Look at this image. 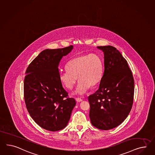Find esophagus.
<instances>
[{
	"mask_svg": "<svg viewBox=\"0 0 155 155\" xmlns=\"http://www.w3.org/2000/svg\"><path fill=\"white\" fill-rule=\"evenodd\" d=\"M75 99L78 102H80L83 101V99H81L80 98H76Z\"/></svg>",
	"mask_w": 155,
	"mask_h": 155,
	"instance_id": "1",
	"label": "esophagus"
}]
</instances>
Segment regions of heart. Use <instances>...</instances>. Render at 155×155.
I'll return each mask as SVG.
<instances>
[{"instance_id": "1", "label": "heart", "mask_w": 155, "mask_h": 155, "mask_svg": "<svg viewBox=\"0 0 155 155\" xmlns=\"http://www.w3.org/2000/svg\"><path fill=\"white\" fill-rule=\"evenodd\" d=\"M67 70L60 72V80L64 87L72 89L77 77L79 80L75 93L83 95L91 87L101 81L103 74V63L99 56L89 54L77 56L68 62Z\"/></svg>"}]
</instances>
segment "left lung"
<instances>
[{
  "mask_svg": "<svg viewBox=\"0 0 155 155\" xmlns=\"http://www.w3.org/2000/svg\"><path fill=\"white\" fill-rule=\"evenodd\" d=\"M103 52L104 70L99 89L88 97L91 123L99 129L117 127L131 110L134 81L127 61L116 48L101 46Z\"/></svg>",
  "mask_w": 155,
  "mask_h": 155,
  "instance_id": "obj_1",
  "label": "left lung"
}]
</instances>
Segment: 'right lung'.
I'll list each match as a JSON object with an SVG mask.
<instances>
[{"label":"right lung","mask_w":155,"mask_h":155,"mask_svg":"<svg viewBox=\"0 0 155 155\" xmlns=\"http://www.w3.org/2000/svg\"><path fill=\"white\" fill-rule=\"evenodd\" d=\"M74 47L45 49L29 64L24 79V98L32 119L49 131L63 129L68 125L76 105L68 97L60 80L58 66Z\"/></svg>","instance_id":"1"}]
</instances>
